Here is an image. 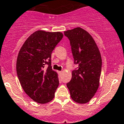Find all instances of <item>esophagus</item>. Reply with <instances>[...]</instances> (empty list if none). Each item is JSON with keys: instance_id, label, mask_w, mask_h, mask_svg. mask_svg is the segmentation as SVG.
Instances as JSON below:
<instances>
[{"instance_id": "34e87169", "label": "esophagus", "mask_w": 124, "mask_h": 124, "mask_svg": "<svg viewBox=\"0 0 124 124\" xmlns=\"http://www.w3.org/2000/svg\"><path fill=\"white\" fill-rule=\"evenodd\" d=\"M59 74H62V71H59Z\"/></svg>"}]
</instances>
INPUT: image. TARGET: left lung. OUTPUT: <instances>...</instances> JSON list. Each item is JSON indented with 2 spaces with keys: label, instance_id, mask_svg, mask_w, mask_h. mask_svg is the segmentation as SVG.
Masks as SVG:
<instances>
[{
  "label": "left lung",
  "instance_id": "left-lung-1",
  "mask_svg": "<svg viewBox=\"0 0 124 124\" xmlns=\"http://www.w3.org/2000/svg\"><path fill=\"white\" fill-rule=\"evenodd\" d=\"M70 40L74 63L72 79L67 83L70 96L76 102L85 104L94 96L100 85L102 59L95 41L80 27L64 31Z\"/></svg>",
  "mask_w": 124,
  "mask_h": 124
}]
</instances>
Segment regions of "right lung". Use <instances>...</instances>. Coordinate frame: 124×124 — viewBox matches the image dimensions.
Segmentation results:
<instances>
[{"instance_id": "obj_1", "label": "right lung", "mask_w": 124, "mask_h": 124, "mask_svg": "<svg viewBox=\"0 0 124 124\" xmlns=\"http://www.w3.org/2000/svg\"><path fill=\"white\" fill-rule=\"evenodd\" d=\"M63 36L61 32L36 31L19 51L16 65L18 78L24 92L35 102L45 104L54 98L59 81L51 67V54Z\"/></svg>"}]
</instances>
